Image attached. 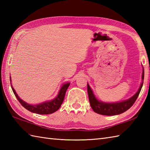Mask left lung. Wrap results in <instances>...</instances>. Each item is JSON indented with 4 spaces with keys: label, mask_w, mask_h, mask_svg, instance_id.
<instances>
[{
    "label": "left lung",
    "mask_w": 150,
    "mask_h": 150,
    "mask_svg": "<svg viewBox=\"0 0 150 150\" xmlns=\"http://www.w3.org/2000/svg\"><path fill=\"white\" fill-rule=\"evenodd\" d=\"M144 71L143 69L142 79V82L141 84L138 91L133 95L132 97L129 98L128 100H124L122 102L116 103H105L103 102L98 101L92 91L90 86L88 84V93L89 97V100L91 107L95 113L103 115H116L120 113L125 112L131 108L133 104L135 103L137 98L139 97V95L141 92V90L143 85V81H144Z\"/></svg>",
    "instance_id": "8db88e82"
}]
</instances>
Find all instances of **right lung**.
Returning a JSON list of instances; mask_svg holds the SVG:
<instances>
[{"label":"right lung","instance_id":"1","mask_svg":"<svg viewBox=\"0 0 150 150\" xmlns=\"http://www.w3.org/2000/svg\"><path fill=\"white\" fill-rule=\"evenodd\" d=\"M10 82H11V78H10ZM69 83H66L65 84H64L61 87V89L60 90L58 95H57V97L55 98V99H53L51 101L45 102V103H43L42 104H39L37 105H31L25 103L24 101H23L18 97L17 93H16L13 88L12 86V85L11 84L12 90L13 91L16 98H17V100L19 101V103L21 104L22 106L26 108V109L28 110V111H31V112L37 113V114H40V115H47V114L53 113L59 109L60 106H61V104L63 103L66 90L69 87Z\"/></svg>","mask_w":150,"mask_h":150}]
</instances>
